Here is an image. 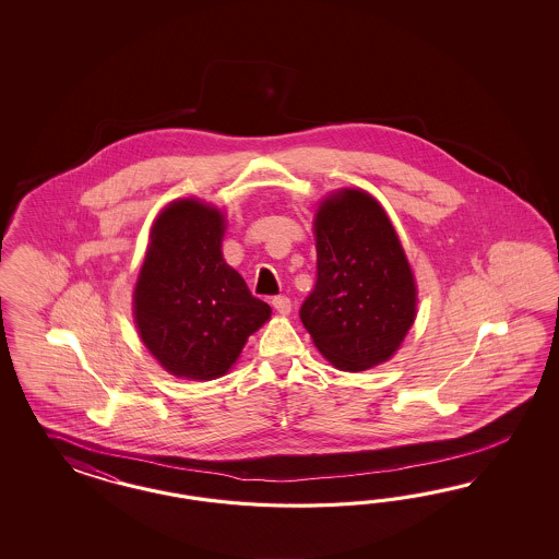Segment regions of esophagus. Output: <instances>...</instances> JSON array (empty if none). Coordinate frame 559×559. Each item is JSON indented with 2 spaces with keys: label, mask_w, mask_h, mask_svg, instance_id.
Here are the masks:
<instances>
[{
  "label": "esophagus",
  "mask_w": 559,
  "mask_h": 559,
  "mask_svg": "<svg viewBox=\"0 0 559 559\" xmlns=\"http://www.w3.org/2000/svg\"><path fill=\"white\" fill-rule=\"evenodd\" d=\"M272 307H274L281 316H288V313H290V299H287V297H274V299H272Z\"/></svg>",
  "instance_id": "esophagus-1"
}]
</instances>
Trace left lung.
Listing matches in <instances>:
<instances>
[{
    "instance_id": "left-lung-1",
    "label": "left lung",
    "mask_w": 559,
    "mask_h": 559,
    "mask_svg": "<svg viewBox=\"0 0 559 559\" xmlns=\"http://www.w3.org/2000/svg\"><path fill=\"white\" fill-rule=\"evenodd\" d=\"M318 283L301 307L316 348L340 371L388 362L418 316V285L390 215L362 188H336L313 215Z\"/></svg>"
}]
</instances>
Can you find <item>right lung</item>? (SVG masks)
<instances>
[{
	"label": "right lung",
	"mask_w": 559,
	"mask_h": 559,
	"mask_svg": "<svg viewBox=\"0 0 559 559\" xmlns=\"http://www.w3.org/2000/svg\"><path fill=\"white\" fill-rule=\"evenodd\" d=\"M227 217L219 206L188 197L153 221L133 288L136 334L164 371L213 381L234 369L248 338L271 320L223 258Z\"/></svg>",
	"instance_id": "right-lung-1"
}]
</instances>
